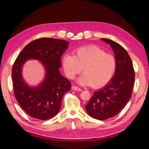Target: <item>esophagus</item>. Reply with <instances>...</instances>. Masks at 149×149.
Returning <instances> with one entry per match:
<instances>
[{"label": "esophagus", "mask_w": 149, "mask_h": 149, "mask_svg": "<svg viewBox=\"0 0 149 149\" xmlns=\"http://www.w3.org/2000/svg\"><path fill=\"white\" fill-rule=\"evenodd\" d=\"M72 89L74 90H75V91H82V90L80 88H79L77 86H72Z\"/></svg>", "instance_id": "obj_1"}]
</instances>
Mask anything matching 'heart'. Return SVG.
I'll list each match as a JSON object with an SVG mask.
<instances>
[{"label":"heart","instance_id":"obj_1","mask_svg":"<svg viewBox=\"0 0 149 149\" xmlns=\"http://www.w3.org/2000/svg\"><path fill=\"white\" fill-rule=\"evenodd\" d=\"M73 53L74 56L65 54L62 59L63 70L70 79H75L83 68L84 74L79 79V83L98 88L108 83L115 74V58L106 54L99 47L94 45L79 47Z\"/></svg>","mask_w":149,"mask_h":149}]
</instances>
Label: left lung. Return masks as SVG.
Instances as JSON below:
<instances>
[{
	"label": "left lung",
	"mask_w": 149,
	"mask_h": 149,
	"mask_svg": "<svg viewBox=\"0 0 149 149\" xmlns=\"http://www.w3.org/2000/svg\"><path fill=\"white\" fill-rule=\"evenodd\" d=\"M101 40L109 44L115 52L116 71L105 87L93 93L85 109L92 118L103 120L118 115L131 99L135 72L130 56L122 46L109 39Z\"/></svg>",
	"instance_id": "1"
}]
</instances>
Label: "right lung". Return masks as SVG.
I'll use <instances>...</instances> for the list:
<instances>
[{
	"instance_id": "add662e5",
	"label": "right lung",
	"mask_w": 149,
	"mask_h": 149,
	"mask_svg": "<svg viewBox=\"0 0 149 149\" xmlns=\"http://www.w3.org/2000/svg\"><path fill=\"white\" fill-rule=\"evenodd\" d=\"M68 45V42L60 39H36L24 47L13 65L14 95L22 109L34 118L47 120L56 116L63 95L71 89L70 82L59 70L61 58ZM29 58L39 60L46 70L45 80L38 87H28L21 77L22 66Z\"/></svg>"
}]
</instances>
